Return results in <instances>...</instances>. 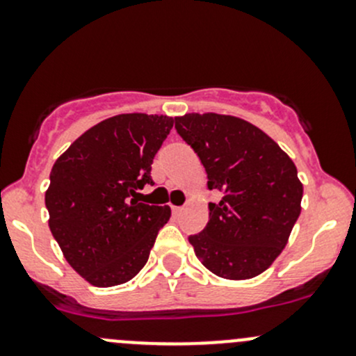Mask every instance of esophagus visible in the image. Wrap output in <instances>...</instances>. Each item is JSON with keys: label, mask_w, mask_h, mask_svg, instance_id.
<instances>
[{"label": "esophagus", "mask_w": 356, "mask_h": 356, "mask_svg": "<svg viewBox=\"0 0 356 356\" xmlns=\"http://www.w3.org/2000/svg\"><path fill=\"white\" fill-rule=\"evenodd\" d=\"M172 211H174V215H181L182 211H184V208H182V207H172Z\"/></svg>", "instance_id": "esophagus-1"}]
</instances>
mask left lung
Wrapping results in <instances>:
<instances>
[{
	"label": "left lung",
	"mask_w": 356,
	"mask_h": 356,
	"mask_svg": "<svg viewBox=\"0 0 356 356\" xmlns=\"http://www.w3.org/2000/svg\"><path fill=\"white\" fill-rule=\"evenodd\" d=\"M175 129L200 156L210 203L208 224L189 243L201 264L229 281L267 270L281 254L301 213L303 184L294 161L261 129L239 117L186 113Z\"/></svg>",
	"instance_id": "8db88e82"
}]
</instances>
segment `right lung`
I'll list each match as a JSON object with an SVG mask.
<instances>
[{
  "mask_svg": "<svg viewBox=\"0 0 356 356\" xmlns=\"http://www.w3.org/2000/svg\"><path fill=\"white\" fill-rule=\"evenodd\" d=\"M174 127L167 115L120 113L58 156L44 201L49 231L70 267L96 288L131 281L146 265L170 208L139 203L152 163Z\"/></svg>",
  "mask_w": 356,
  "mask_h": 356,
  "instance_id": "obj_1",
  "label": "right lung"
}]
</instances>
